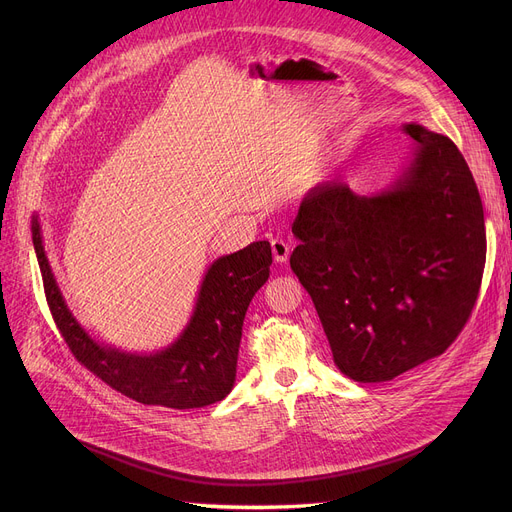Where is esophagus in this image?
Returning <instances> with one entry per match:
<instances>
[{
    "label": "esophagus",
    "mask_w": 512,
    "mask_h": 512,
    "mask_svg": "<svg viewBox=\"0 0 512 512\" xmlns=\"http://www.w3.org/2000/svg\"><path fill=\"white\" fill-rule=\"evenodd\" d=\"M272 253H274L276 263H286L288 255H290V245L282 238H272Z\"/></svg>",
    "instance_id": "esophagus-1"
}]
</instances>
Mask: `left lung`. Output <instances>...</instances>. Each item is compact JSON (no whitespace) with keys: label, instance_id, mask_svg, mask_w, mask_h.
<instances>
[{"label":"left lung","instance_id":"8db88e82","mask_svg":"<svg viewBox=\"0 0 512 512\" xmlns=\"http://www.w3.org/2000/svg\"><path fill=\"white\" fill-rule=\"evenodd\" d=\"M413 159L386 191L363 197L340 180L299 207L290 255L321 319L336 367L355 382H388L442 355L475 307L483 205L465 157L444 134L402 126Z\"/></svg>","mask_w":512,"mask_h":512}]
</instances>
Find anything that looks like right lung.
Instances as JSON below:
<instances>
[{"mask_svg":"<svg viewBox=\"0 0 512 512\" xmlns=\"http://www.w3.org/2000/svg\"><path fill=\"white\" fill-rule=\"evenodd\" d=\"M33 245L53 321L80 365L120 394L168 409H199L234 386L242 321L255 292L270 278L267 240L215 259L201 282L195 311L174 344L155 355L122 353L95 342L70 313L47 261L37 218Z\"/></svg>","mask_w":512,"mask_h":512,"instance_id":"1","label":"right lung"}]
</instances>
